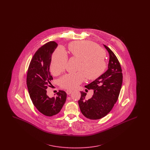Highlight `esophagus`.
Returning <instances> with one entry per match:
<instances>
[{
    "mask_svg": "<svg viewBox=\"0 0 150 150\" xmlns=\"http://www.w3.org/2000/svg\"><path fill=\"white\" fill-rule=\"evenodd\" d=\"M66 92L68 95H69V94H70L72 93V91L71 90H66Z\"/></svg>",
    "mask_w": 150,
    "mask_h": 150,
    "instance_id": "obj_1",
    "label": "esophagus"
}]
</instances>
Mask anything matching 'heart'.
Here are the masks:
<instances>
[{
  "label": "heart",
  "mask_w": 150,
  "mask_h": 150,
  "mask_svg": "<svg viewBox=\"0 0 150 150\" xmlns=\"http://www.w3.org/2000/svg\"><path fill=\"white\" fill-rule=\"evenodd\" d=\"M69 50L73 57L79 59L77 70L68 74L59 79L61 87L73 89L83 83L86 77L93 80L98 78L105 71L106 64L105 52L96 44L89 41H78L71 43ZM68 56L64 48L59 47L54 52L51 61L50 69L57 75L63 71L67 62Z\"/></svg>",
  "instance_id": "obj_1"
}]
</instances>
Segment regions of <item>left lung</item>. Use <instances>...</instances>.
Wrapping results in <instances>:
<instances>
[{
    "label": "left lung",
    "instance_id": "8db88e82",
    "mask_svg": "<svg viewBox=\"0 0 150 150\" xmlns=\"http://www.w3.org/2000/svg\"><path fill=\"white\" fill-rule=\"evenodd\" d=\"M103 45L109 53L108 69L98 78L85 86L89 90L93 89L92 97L86 100V93L80 92L81 97L78 101L81 113L91 120L101 119L111 111L118 99L122 83L121 66L117 57L108 47Z\"/></svg>",
    "mask_w": 150,
    "mask_h": 150
}]
</instances>
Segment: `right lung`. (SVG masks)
I'll return each mask as SVG.
<instances>
[{
    "instance_id": "1",
    "label": "right lung",
    "mask_w": 150,
    "mask_h": 150,
    "mask_svg": "<svg viewBox=\"0 0 150 150\" xmlns=\"http://www.w3.org/2000/svg\"><path fill=\"white\" fill-rule=\"evenodd\" d=\"M58 46L55 42L45 44L37 50L29 64L26 83L30 98L38 110L47 116L59 113L66 102L67 94L59 91L56 97H49L47 89L53 77L50 68L52 55Z\"/></svg>"
}]
</instances>
